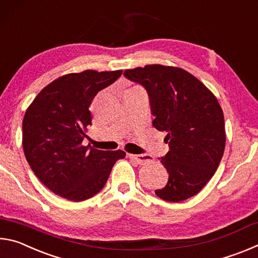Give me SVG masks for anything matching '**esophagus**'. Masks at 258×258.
Here are the masks:
<instances>
[{"mask_svg": "<svg viewBox=\"0 0 258 258\" xmlns=\"http://www.w3.org/2000/svg\"><path fill=\"white\" fill-rule=\"evenodd\" d=\"M128 157L139 165H145L152 160L151 157L147 156V155H128Z\"/></svg>", "mask_w": 258, "mask_h": 258, "instance_id": "obj_1", "label": "esophagus"}]
</instances>
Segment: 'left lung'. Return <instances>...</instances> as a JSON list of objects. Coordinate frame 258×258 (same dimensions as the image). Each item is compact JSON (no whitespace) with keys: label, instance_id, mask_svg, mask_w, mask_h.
I'll use <instances>...</instances> for the list:
<instances>
[{"label":"left lung","instance_id":"1","mask_svg":"<svg viewBox=\"0 0 258 258\" xmlns=\"http://www.w3.org/2000/svg\"><path fill=\"white\" fill-rule=\"evenodd\" d=\"M124 75L149 95L152 125L166 132L169 151L160 159L168 182L155 194L171 203L194 197L211 180L225 148L224 115L198 78L178 67L148 64Z\"/></svg>","mask_w":258,"mask_h":258}]
</instances>
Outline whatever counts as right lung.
Listing matches in <instances>:
<instances>
[{
	"label": "right lung",
	"mask_w": 258,
	"mask_h": 258,
	"mask_svg": "<svg viewBox=\"0 0 258 258\" xmlns=\"http://www.w3.org/2000/svg\"><path fill=\"white\" fill-rule=\"evenodd\" d=\"M123 71H84L63 75L45 86L26 110L23 147L30 168L46 187L72 202H83L102 189L123 150L83 146L92 124L90 106L99 91Z\"/></svg>",
	"instance_id": "1"
}]
</instances>
